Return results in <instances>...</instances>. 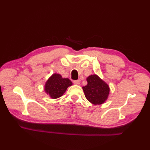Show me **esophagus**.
Returning a JSON list of instances; mask_svg holds the SVG:
<instances>
[{"label": "esophagus", "mask_w": 150, "mask_h": 150, "mask_svg": "<svg viewBox=\"0 0 150 150\" xmlns=\"http://www.w3.org/2000/svg\"><path fill=\"white\" fill-rule=\"evenodd\" d=\"M73 83H74L75 84H80L81 83V81L80 80H77V81H73Z\"/></svg>", "instance_id": "esophagus-1"}]
</instances>
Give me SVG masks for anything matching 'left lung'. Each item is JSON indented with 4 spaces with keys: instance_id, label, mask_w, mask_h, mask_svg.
<instances>
[{
    "instance_id": "left-lung-1",
    "label": "left lung",
    "mask_w": 150,
    "mask_h": 150,
    "mask_svg": "<svg viewBox=\"0 0 150 150\" xmlns=\"http://www.w3.org/2000/svg\"><path fill=\"white\" fill-rule=\"evenodd\" d=\"M86 81L88 84L82 89L88 100L95 105L104 103L110 94L108 84L95 74L89 76Z\"/></svg>"
}]
</instances>
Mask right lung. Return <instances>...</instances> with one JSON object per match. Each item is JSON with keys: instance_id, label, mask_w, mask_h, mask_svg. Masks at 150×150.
Here are the masks:
<instances>
[{"instance_id": "right-lung-1", "label": "right lung", "mask_w": 150, "mask_h": 150, "mask_svg": "<svg viewBox=\"0 0 150 150\" xmlns=\"http://www.w3.org/2000/svg\"><path fill=\"white\" fill-rule=\"evenodd\" d=\"M72 82L68 78H62L58 73H54L47 79L44 91L50 97L55 99L62 96L67 88L72 85Z\"/></svg>"}]
</instances>
